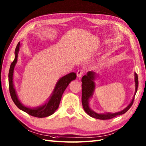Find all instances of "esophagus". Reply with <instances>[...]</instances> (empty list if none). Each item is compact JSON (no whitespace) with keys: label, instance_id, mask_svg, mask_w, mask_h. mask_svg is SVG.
<instances>
[{"label":"esophagus","instance_id":"1","mask_svg":"<svg viewBox=\"0 0 146 146\" xmlns=\"http://www.w3.org/2000/svg\"><path fill=\"white\" fill-rule=\"evenodd\" d=\"M83 73H84V71H83V70H78L76 73L77 77H78V78H82V76L83 75Z\"/></svg>","mask_w":146,"mask_h":146}]
</instances>
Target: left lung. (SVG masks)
I'll list each match as a JSON object with an SVG mask.
<instances>
[{"label": "left lung", "mask_w": 146, "mask_h": 146, "mask_svg": "<svg viewBox=\"0 0 146 146\" xmlns=\"http://www.w3.org/2000/svg\"><path fill=\"white\" fill-rule=\"evenodd\" d=\"M134 80H135V94L133 98L132 99V101L131 102L128 106L125 107L124 109L121 110L120 111H118V112L115 113H109V112H106V113H98L95 112L93 110H92L90 107V99L92 98L93 95H94V93L95 89V80L97 79V78H98L99 75L97 73H96L94 71H88L86 74V75H85L83 76L82 79V105L83 109L86 111V113L90 116L92 117L95 118V119H100V120H108L111 119L112 118L115 117L118 115H122L125 113L127 111L133 104V102L134 100V97L135 95L136 92L137 90V87H138V76L137 73H134Z\"/></svg>", "instance_id": "8db88e82"}]
</instances>
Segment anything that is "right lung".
<instances>
[{
	"mask_svg": "<svg viewBox=\"0 0 146 146\" xmlns=\"http://www.w3.org/2000/svg\"><path fill=\"white\" fill-rule=\"evenodd\" d=\"M20 47L21 44L20 42H19L16 46V48L15 49L14 60L11 64L9 72V92H10L12 100H13L14 103L20 110L25 111L27 113L29 114L30 115L39 118L48 117L53 114L54 111L58 109L62 95H63L65 89L67 88V86L71 81L76 79V74L74 72L70 73L68 75L61 77V78L59 79L56 84L55 85V87L52 94L44 104L41 105V106L34 108L24 106L20 102L19 99L17 97V93L16 91H15V89L14 88V85L13 83V74L14 67L17 62L18 54L19 52Z\"/></svg>",
	"mask_w": 146,
	"mask_h": 146,
	"instance_id": "obj_1",
	"label": "right lung"
}]
</instances>
